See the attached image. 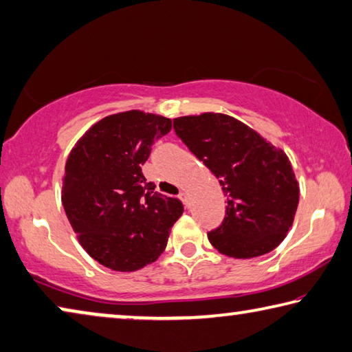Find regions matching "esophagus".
<instances>
[{
    "instance_id": "1",
    "label": "esophagus",
    "mask_w": 352,
    "mask_h": 352,
    "mask_svg": "<svg viewBox=\"0 0 352 352\" xmlns=\"http://www.w3.org/2000/svg\"><path fill=\"white\" fill-rule=\"evenodd\" d=\"M179 199L182 201V203H184V206H188V197H187V193H184V192H181L179 193Z\"/></svg>"
}]
</instances>
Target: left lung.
<instances>
[{"label":"left lung","instance_id":"1","mask_svg":"<svg viewBox=\"0 0 352 352\" xmlns=\"http://www.w3.org/2000/svg\"><path fill=\"white\" fill-rule=\"evenodd\" d=\"M173 128L214 173L228 198L223 223L207 234L210 243L234 258L273 251L292 228L299 201L285 153L224 113L179 117Z\"/></svg>","mask_w":352,"mask_h":352}]
</instances>
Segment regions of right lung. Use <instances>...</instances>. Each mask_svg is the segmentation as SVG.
<instances>
[{
  "mask_svg": "<svg viewBox=\"0 0 352 352\" xmlns=\"http://www.w3.org/2000/svg\"><path fill=\"white\" fill-rule=\"evenodd\" d=\"M171 120L142 111L109 115L80 137L67 159L62 204L90 257L115 272H135L162 254L179 199L154 192L142 165Z\"/></svg>",
  "mask_w": 352,
  "mask_h": 352,
  "instance_id": "1",
  "label": "right lung"
}]
</instances>
